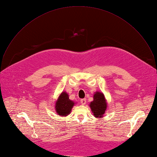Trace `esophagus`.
Masks as SVG:
<instances>
[{
  "label": "esophagus",
  "mask_w": 157,
  "mask_h": 157,
  "mask_svg": "<svg viewBox=\"0 0 157 157\" xmlns=\"http://www.w3.org/2000/svg\"><path fill=\"white\" fill-rule=\"evenodd\" d=\"M80 102H81V104L82 105H85L86 104V99L85 98V99H82L80 100Z\"/></svg>",
  "instance_id": "esophagus-1"
}]
</instances>
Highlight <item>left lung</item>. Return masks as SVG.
<instances>
[{"instance_id": "obj_1", "label": "left lung", "mask_w": 157, "mask_h": 157, "mask_svg": "<svg viewBox=\"0 0 157 157\" xmlns=\"http://www.w3.org/2000/svg\"><path fill=\"white\" fill-rule=\"evenodd\" d=\"M107 102L102 93L96 91L93 96V101L91 102L90 107L96 118H102L106 109Z\"/></svg>"}]
</instances>
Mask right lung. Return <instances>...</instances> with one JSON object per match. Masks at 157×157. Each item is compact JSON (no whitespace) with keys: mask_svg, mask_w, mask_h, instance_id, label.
I'll list each match as a JSON object with an SVG mask.
<instances>
[{"mask_svg":"<svg viewBox=\"0 0 157 157\" xmlns=\"http://www.w3.org/2000/svg\"><path fill=\"white\" fill-rule=\"evenodd\" d=\"M75 102L69 99V95L66 91H63L59 95L55 104V110L58 115L62 117L68 115L74 105Z\"/></svg>","mask_w":157,"mask_h":157,"instance_id":"obj_1","label":"right lung"}]
</instances>
